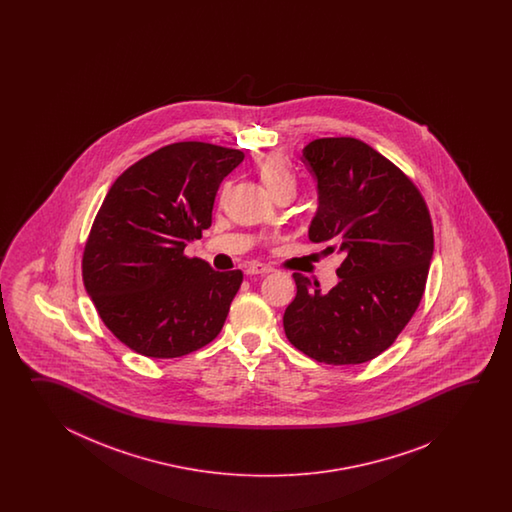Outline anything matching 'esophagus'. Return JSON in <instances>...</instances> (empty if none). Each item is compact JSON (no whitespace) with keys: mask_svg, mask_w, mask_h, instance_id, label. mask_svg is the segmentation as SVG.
<instances>
[{"mask_svg":"<svg viewBox=\"0 0 512 512\" xmlns=\"http://www.w3.org/2000/svg\"><path fill=\"white\" fill-rule=\"evenodd\" d=\"M247 276H256V274H267V272H272L271 265H265V263H251L249 267H247Z\"/></svg>","mask_w":512,"mask_h":512,"instance_id":"34e87169","label":"esophagus"}]
</instances>
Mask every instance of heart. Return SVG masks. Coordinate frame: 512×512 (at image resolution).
Masks as SVG:
<instances>
[{
    "mask_svg": "<svg viewBox=\"0 0 512 512\" xmlns=\"http://www.w3.org/2000/svg\"><path fill=\"white\" fill-rule=\"evenodd\" d=\"M261 179L267 183L274 194L285 188H294L296 172L291 159L283 152H272L260 161Z\"/></svg>",
    "mask_w": 512,
    "mask_h": 512,
    "instance_id": "1",
    "label": "heart"
}]
</instances>
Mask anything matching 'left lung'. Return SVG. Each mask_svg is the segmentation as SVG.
Masks as SVG:
<instances>
[{
  "label": "left lung",
  "instance_id": "1",
  "mask_svg": "<svg viewBox=\"0 0 512 512\" xmlns=\"http://www.w3.org/2000/svg\"><path fill=\"white\" fill-rule=\"evenodd\" d=\"M304 163L320 199L309 240L340 256V282L322 293L294 272L283 329L316 362L362 364L392 346L421 304L434 254L430 210L414 181L359 139L309 142Z\"/></svg>",
  "mask_w": 512,
  "mask_h": 512
}]
</instances>
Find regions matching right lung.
Returning a JSON list of instances; mask_svg holds the SVG:
<instances>
[{
  "label": "right lung",
  "mask_w": 512,
  "mask_h": 512,
  "mask_svg": "<svg viewBox=\"0 0 512 512\" xmlns=\"http://www.w3.org/2000/svg\"><path fill=\"white\" fill-rule=\"evenodd\" d=\"M243 152L174 142L117 177L82 254V278L98 315L122 344L177 359L218 337L243 272L214 271L185 256L212 225L219 185Z\"/></svg>",
  "instance_id": "right-lung-1"
}]
</instances>
